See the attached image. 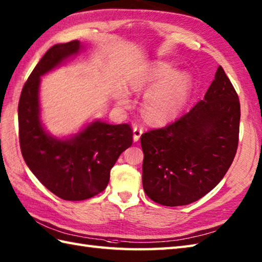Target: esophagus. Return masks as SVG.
Here are the masks:
<instances>
[{"label":"esophagus","mask_w":262,"mask_h":262,"mask_svg":"<svg viewBox=\"0 0 262 262\" xmlns=\"http://www.w3.org/2000/svg\"><path fill=\"white\" fill-rule=\"evenodd\" d=\"M142 133H143V130L141 129V127H138V126L133 127V141L135 142L139 141V139H140Z\"/></svg>","instance_id":"34e87169"}]
</instances>
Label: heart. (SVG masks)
Here are the masks:
<instances>
[{
	"label": "heart",
	"mask_w": 262,
	"mask_h": 262,
	"mask_svg": "<svg viewBox=\"0 0 262 262\" xmlns=\"http://www.w3.org/2000/svg\"><path fill=\"white\" fill-rule=\"evenodd\" d=\"M151 85L154 87L143 96L142 112L150 122L165 123L183 111L193 90V78L187 72H175L169 62L157 61L142 69L130 80V89L135 93L147 90ZM116 101L123 107L131 104L129 94L124 91L119 93Z\"/></svg>",
	"instance_id": "obj_1"
}]
</instances>
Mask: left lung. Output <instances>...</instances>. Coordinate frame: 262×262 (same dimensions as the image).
Here are the masks:
<instances>
[{
    "mask_svg": "<svg viewBox=\"0 0 262 262\" xmlns=\"http://www.w3.org/2000/svg\"><path fill=\"white\" fill-rule=\"evenodd\" d=\"M240 115L239 97L219 66L204 100L173 123L141 136L146 194L158 204L182 206L211 191L234 159Z\"/></svg>",
    "mask_w": 262,
    "mask_h": 262,
    "instance_id": "1",
    "label": "left lung"
}]
</instances>
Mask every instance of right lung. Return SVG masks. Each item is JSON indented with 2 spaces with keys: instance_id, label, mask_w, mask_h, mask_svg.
Wrapping results in <instances>:
<instances>
[{
  "instance_id": "add662e5",
  "label": "right lung",
  "mask_w": 262,
  "mask_h": 262,
  "mask_svg": "<svg viewBox=\"0 0 262 262\" xmlns=\"http://www.w3.org/2000/svg\"><path fill=\"white\" fill-rule=\"evenodd\" d=\"M82 48L78 40L52 46L23 86L17 107L23 159L46 188L65 201H84L105 189L110 171L131 147L133 136L129 124L100 120L68 139L52 137L45 130L40 121V79Z\"/></svg>"
}]
</instances>
